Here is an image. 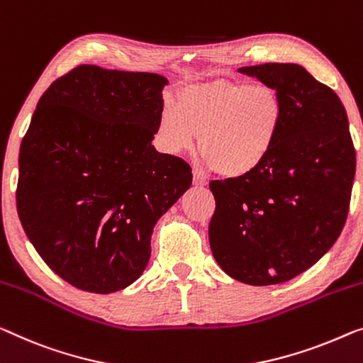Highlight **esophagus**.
Returning <instances> with one entry per match:
<instances>
[{
  "label": "esophagus",
  "mask_w": 363,
  "mask_h": 363,
  "mask_svg": "<svg viewBox=\"0 0 363 363\" xmlns=\"http://www.w3.org/2000/svg\"><path fill=\"white\" fill-rule=\"evenodd\" d=\"M207 177H205L202 172L194 169V184H196V186H207Z\"/></svg>",
  "instance_id": "esophagus-1"
}]
</instances>
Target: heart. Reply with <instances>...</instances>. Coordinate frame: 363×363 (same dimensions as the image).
I'll return each instance as SVG.
<instances>
[{
  "label": "heart",
  "instance_id": "1",
  "mask_svg": "<svg viewBox=\"0 0 363 363\" xmlns=\"http://www.w3.org/2000/svg\"><path fill=\"white\" fill-rule=\"evenodd\" d=\"M282 116V99L272 86L216 81L184 89L177 102H166L160 138L171 153H184L199 135L200 155L208 166L238 177L256 169L269 155Z\"/></svg>",
  "mask_w": 363,
  "mask_h": 363
}]
</instances>
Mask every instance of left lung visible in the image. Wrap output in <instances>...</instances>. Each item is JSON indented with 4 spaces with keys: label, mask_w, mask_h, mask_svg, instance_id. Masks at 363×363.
Instances as JSON below:
<instances>
[{
    "label": "left lung",
    "mask_w": 363,
    "mask_h": 363,
    "mask_svg": "<svg viewBox=\"0 0 363 363\" xmlns=\"http://www.w3.org/2000/svg\"><path fill=\"white\" fill-rule=\"evenodd\" d=\"M277 89L284 116L256 169L210 182V247L230 277L274 285L331 250L347 220L355 148L337 94L295 63L240 68Z\"/></svg>",
    "instance_id": "obj_1"
}]
</instances>
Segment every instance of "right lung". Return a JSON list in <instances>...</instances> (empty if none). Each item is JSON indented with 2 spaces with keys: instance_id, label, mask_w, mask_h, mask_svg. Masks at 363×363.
Returning <instances> with one entry per match:
<instances>
[{
  "instance_id": "obj_1",
  "label": "right lung",
  "mask_w": 363,
  "mask_h": 363,
  "mask_svg": "<svg viewBox=\"0 0 363 363\" xmlns=\"http://www.w3.org/2000/svg\"><path fill=\"white\" fill-rule=\"evenodd\" d=\"M167 79L79 65L48 86L19 150L16 207L65 282L112 294L147 267L156 221L192 184L151 145Z\"/></svg>"
}]
</instances>
